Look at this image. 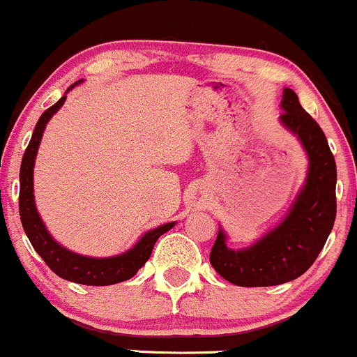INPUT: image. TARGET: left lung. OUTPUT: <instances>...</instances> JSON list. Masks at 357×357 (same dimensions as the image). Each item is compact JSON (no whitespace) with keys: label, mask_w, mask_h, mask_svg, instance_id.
<instances>
[{"label":"left lung","mask_w":357,"mask_h":357,"mask_svg":"<svg viewBox=\"0 0 357 357\" xmlns=\"http://www.w3.org/2000/svg\"><path fill=\"white\" fill-rule=\"evenodd\" d=\"M284 127L298 135L308 154V176L295 205L276 229L248 249L227 248L218 230L210 252L215 271L237 287H274L296 280L315 262L335 222V159L320 125L301 108L293 89L281 101Z\"/></svg>","instance_id":"8db88e82"}]
</instances>
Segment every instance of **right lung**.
Segmentation results:
<instances>
[{
    "instance_id": "add662e5",
    "label": "right lung",
    "mask_w": 357,
    "mask_h": 357,
    "mask_svg": "<svg viewBox=\"0 0 357 357\" xmlns=\"http://www.w3.org/2000/svg\"><path fill=\"white\" fill-rule=\"evenodd\" d=\"M73 88V86H70ZM69 88V89H70ZM66 96H62L56 105L47 108L42 116L38 119L35 130L30 139L29 147L22 159V167H20V218H22L23 230L29 237L30 244L37 250L38 256L62 280L73 281L79 284H91V287H107V284H115L120 281L130 280L135 276L137 271L146 264L151 257L154 244L158 238L166 234L174 227V223H166L158 229L151 230L146 236L137 242L134 249L128 252L115 257H105V259H95V257H84L79 254H74L70 250L59 245L50 234L47 232L44 222L38 217L37 208L33 202V162L37 155L38 144H40L42 134L45 130L47 121L50 116L64 105Z\"/></svg>"
}]
</instances>
